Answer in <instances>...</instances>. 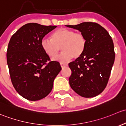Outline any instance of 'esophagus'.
Wrapping results in <instances>:
<instances>
[{
    "label": "esophagus",
    "mask_w": 126,
    "mask_h": 126,
    "mask_svg": "<svg viewBox=\"0 0 126 126\" xmlns=\"http://www.w3.org/2000/svg\"><path fill=\"white\" fill-rule=\"evenodd\" d=\"M61 66L62 68H64V67H66L68 66V64L67 63H61Z\"/></svg>",
    "instance_id": "1"
}]
</instances>
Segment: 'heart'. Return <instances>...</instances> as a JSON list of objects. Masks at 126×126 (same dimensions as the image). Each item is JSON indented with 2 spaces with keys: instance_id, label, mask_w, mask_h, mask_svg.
I'll return each instance as SVG.
<instances>
[{
  "instance_id": "1",
  "label": "heart",
  "mask_w": 126,
  "mask_h": 126,
  "mask_svg": "<svg viewBox=\"0 0 126 126\" xmlns=\"http://www.w3.org/2000/svg\"><path fill=\"white\" fill-rule=\"evenodd\" d=\"M41 47L44 52L53 58L58 55L61 47L63 51L57 58V60L63 63L82 55L86 47V39L82 33L61 28L51 34V39H42Z\"/></svg>"
}]
</instances>
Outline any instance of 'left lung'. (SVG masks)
I'll use <instances>...</instances> for the list:
<instances>
[{"instance_id":"left-lung-1","label":"left lung","mask_w":126,"mask_h":126,"mask_svg":"<svg viewBox=\"0 0 126 126\" xmlns=\"http://www.w3.org/2000/svg\"><path fill=\"white\" fill-rule=\"evenodd\" d=\"M79 31L86 39L82 55L68 63L71 88L84 98H92L105 89L115 61L114 45L107 31L94 22L66 25Z\"/></svg>"}]
</instances>
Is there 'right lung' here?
Instances as JSON below:
<instances>
[{
    "label": "right lung",
    "mask_w": 126,
    "mask_h": 126,
    "mask_svg": "<svg viewBox=\"0 0 126 126\" xmlns=\"http://www.w3.org/2000/svg\"><path fill=\"white\" fill-rule=\"evenodd\" d=\"M56 26L36 23L23 25L12 36L6 52L11 82L17 92L30 101H38L51 91L60 63L51 61L41 41Z\"/></svg>",
    "instance_id": "right-lung-1"
}]
</instances>
